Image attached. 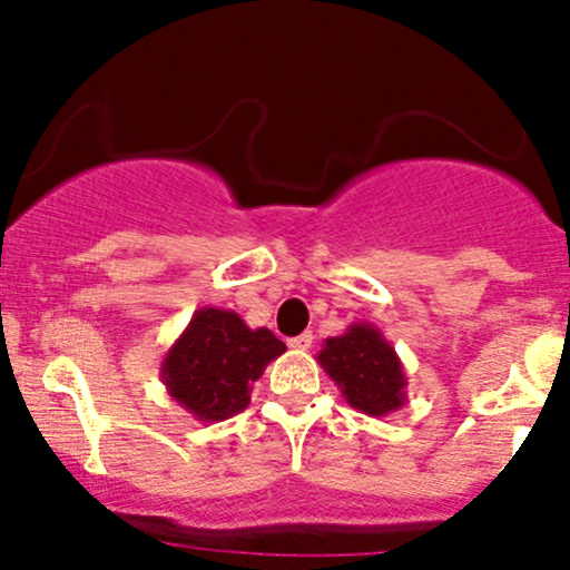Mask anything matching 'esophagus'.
<instances>
[{"mask_svg": "<svg viewBox=\"0 0 570 570\" xmlns=\"http://www.w3.org/2000/svg\"><path fill=\"white\" fill-rule=\"evenodd\" d=\"M313 345V335L311 332H303V335H297V337H292L289 340V348H294V351H307Z\"/></svg>", "mask_w": 570, "mask_h": 570, "instance_id": "34e87169", "label": "esophagus"}]
</instances>
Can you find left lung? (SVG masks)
<instances>
[{"mask_svg": "<svg viewBox=\"0 0 570 570\" xmlns=\"http://www.w3.org/2000/svg\"><path fill=\"white\" fill-rule=\"evenodd\" d=\"M316 362L335 381L345 402L370 417H385L407 402V375L394 345L375 324H351L326 337Z\"/></svg>", "mask_w": 570, "mask_h": 570, "instance_id": "1", "label": "left lung"}]
</instances>
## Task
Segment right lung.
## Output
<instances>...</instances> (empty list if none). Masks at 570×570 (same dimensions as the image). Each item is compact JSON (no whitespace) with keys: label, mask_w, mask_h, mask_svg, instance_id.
<instances>
[{"label":"right lung","mask_w":570,"mask_h":570,"mask_svg":"<svg viewBox=\"0 0 570 570\" xmlns=\"http://www.w3.org/2000/svg\"><path fill=\"white\" fill-rule=\"evenodd\" d=\"M286 345L271 330H252L235 311L200 307L160 362L168 396L195 421L219 423L252 402L254 383Z\"/></svg>","instance_id":"obj_1"}]
</instances>
